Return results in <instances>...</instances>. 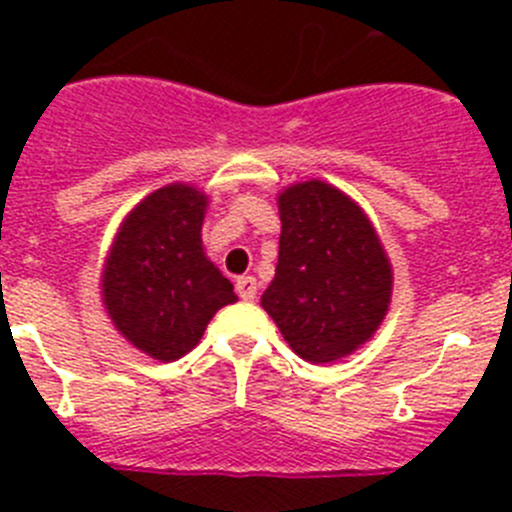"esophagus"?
Listing matches in <instances>:
<instances>
[{"mask_svg":"<svg viewBox=\"0 0 512 512\" xmlns=\"http://www.w3.org/2000/svg\"><path fill=\"white\" fill-rule=\"evenodd\" d=\"M256 289H259V284H256L253 277H238V282H235V292H238V297L246 302H251L253 297H256Z\"/></svg>","mask_w":512,"mask_h":512,"instance_id":"34e87169","label":"esophagus"}]
</instances>
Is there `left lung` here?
<instances>
[{
	"instance_id": "left-lung-1",
	"label": "left lung",
	"mask_w": 512,
	"mask_h": 512,
	"mask_svg": "<svg viewBox=\"0 0 512 512\" xmlns=\"http://www.w3.org/2000/svg\"><path fill=\"white\" fill-rule=\"evenodd\" d=\"M279 264L261 305L300 359L328 364L377 333L392 266L369 217L341 189L312 179L279 194Z\"/></svg>"
}]
</instances>
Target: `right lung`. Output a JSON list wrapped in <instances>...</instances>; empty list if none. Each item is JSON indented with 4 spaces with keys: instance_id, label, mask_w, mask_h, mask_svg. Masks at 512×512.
I'll use <instances>...</instances> for the list:
<instances>
[{
    "instance_id": "add662e5",
    "label": "right lung",
    "mask_w": 512,
    "mask_h": 512,
    "mask_svg": "<svg viewBox=\"0 0 512 512\" xmlns=\"http://www.w3.org/2000/svg\"><path fill=\"white\" fill-rule=\"evenodd\" d=\"M207 197L189 184L156 189L133 207L102 271L112 323L143 354L182 359L220 307L238 297L202 248Z\"/></svg>"
}]
</instances>
